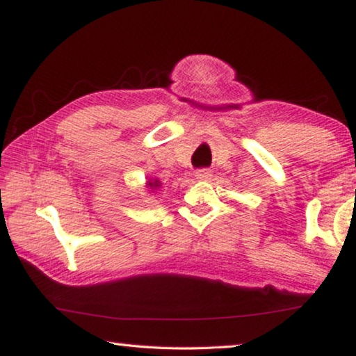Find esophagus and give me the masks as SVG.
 Here are the masks:
<instances>
[{
    "label": "esophagus",
    "instance_id": "1",
    "mask_svg": "<svg viewBox=\"0 0 356 356\" xmlns=\"http://www.w3.org/2000/svg\"><path fill=\"white\" fill-rule=\"evenodd\" d=\"M195 176L197 180H207V179H210V176H212V172H210L209 170H197L195 172Z\"/></svg>",
    "mask_w": 356,
    "mask_h": 356
}]
</instances>
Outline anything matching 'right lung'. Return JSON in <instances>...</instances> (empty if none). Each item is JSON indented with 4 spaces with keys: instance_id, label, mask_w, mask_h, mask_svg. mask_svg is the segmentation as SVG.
<instances>
[{
    "instance_id": "right-lung-1",
    "label": "right lung",
    "mask_w": 356,
    "mask_h": 356,
    "mask_svg": "<svg viewBox=\"0 0 356 356\" xmlns=\"http://www.w3.org/2000/svg\"><path fill=\"white\" fill-rule=\"evenodd\" d=\"M161 186V182L159 179H149L147 182H146V188H150L152 191H155V190H159Z\"/></svg>"
}]
</instances>
